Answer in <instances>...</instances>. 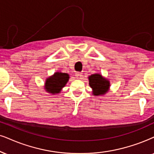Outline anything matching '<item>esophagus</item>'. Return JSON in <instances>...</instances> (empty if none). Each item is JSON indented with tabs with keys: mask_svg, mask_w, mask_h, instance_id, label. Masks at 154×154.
<instances>
[{
	"mask_svg": "<svg viewBox=\"0 0 154 154\" xmlns=\"http://www.w3.org/2000/svg\"><path fill=\"white\" fill-rule=\"evenodd\" d=\"M81 76H82V73H81V72H76V73H75V77H76V79H80Z\"/></svg>",
	"mask_w": 154,
	"mask_h": 154,
	"instance_id": "esophagus-1",
	"label": "esophagus"
}]
</instances>
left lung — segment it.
Masks as SVG:
<instances>
[{"label":"left lung","mask_w":154,"mask_h":154,"mask_svg":"<svg viewBox=\"0 0 154 154\" xmlns=\"http://www.w3.org/2000/svg\"><path fill=\"white\" fill-rule=\"evenodd\" d=\"M89 85L93 88V94L94 96H99L107 92L110 86V83L108 80L102 77L100 74L96 73L89 76Z\"/></svg>","instance_id":"1"}]
</instances>
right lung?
Listing matches in <instances>:
<instances>
[{"instance_id": "right-lung-1", "label": "right lung", "mask_w": 154, "mask_h": 154, "mask_svg": "<svg viewBox=\"0 0 154 154\" xmlns=\"http://www.w3.org/2000/svg\"><path fill=\"white\" fill-rule=\"evenodd\" d=\"M68 74L57 72L54 73L53 76L47 79L45 82V89L47 91L51 94L60 93L61 88L68 82Z\"/></svg>"}]
</instances>
